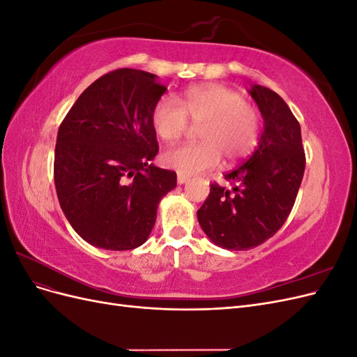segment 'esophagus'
<instances>
[{"label": "esophagus", "instance_id": "obj_1", "mask_svg": "<svg viewBox=\"0 0 357 357\" xmlns=\"http://www.w3.org/2000/svg\"><path fill=\"white\" fill-rule=\"evenodd\" d=\"M189 180H190V177L186 176V174H180V172L177 174V183H178V185H185V183L189 181Z\"/></svg>", "mask_w": 357, "mask_h": 357}]
</instances>
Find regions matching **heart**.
Segmentation results:
<instances>
[{
  "instance_id": "obj_1",
  "label": "heart",
  "mask_w": 357,
  "mask_h": 357,
  "mask_svg": "<svg viewBox=\"0 0 357 357\" xmlns=\"http://www.w3.org/2000/svg\"><path fill=\"white\" fill-rule=\"evenodd\" d=\"M150 122L168 144L180 142L190 125L199 126V143L169 149L160 158L165 167L186 176L218 167L222 156L229 162L244 159L261 137L259 112L240 92L215 83L192 86L180 102L174 96H162L153 105Z\"/></svg>"
}]
</instances>
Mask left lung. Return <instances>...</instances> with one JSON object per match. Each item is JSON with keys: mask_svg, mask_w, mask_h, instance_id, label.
Returning a JSON list of instances; mask_svg holds the SVG:
<instances>
[{"mask_svg": "<svg viewBox=\"0 0 357 357\" xmlns=\"http://www.w3.org/2000/svg\"><path fill=\"white\" fill-rule=\"evenodd\" d=\"M252 98L264 117L253 155L226 172L232 189L213 183L198 210L208 238L228 250H248L282 228L294 208L305 171L301 126L282 96L253 84Z\"/></svg>", "mask_w": 357, "mask_h": 357, "instance_id": "left-lung-1", "label": "left lung"}]
</instances>
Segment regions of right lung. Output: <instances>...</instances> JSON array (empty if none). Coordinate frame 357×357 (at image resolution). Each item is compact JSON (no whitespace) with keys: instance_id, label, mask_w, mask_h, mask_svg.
Instances as JSON below:
<instances>
[{"instance_id":"right-lung-1","label":"right lung","mask_w":357,"mask_h":357,"mask_svg":"<svg viewBox=\"0 0 357 357\" xmlns=\"http://www.w3.org/2000/svg\"><path fill=\"white\" fill-rule=\"evenodd\" d=\"M165 91L155 74L110 71L83 91L59 126L58 199L73 229L95 247L146 243L160 199L177 186L174 171L150 164L159 152L150 113Z\"/></svg>"}]
</instances>
